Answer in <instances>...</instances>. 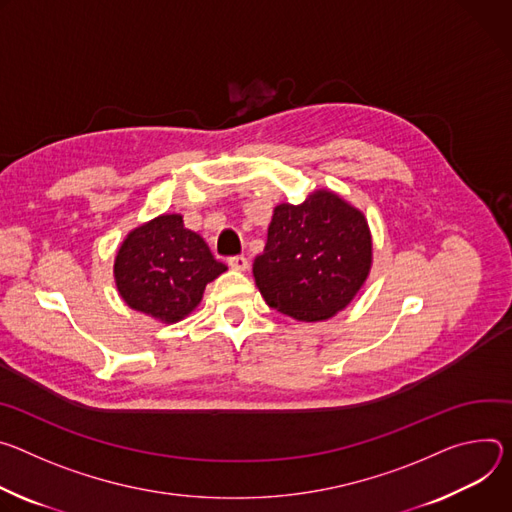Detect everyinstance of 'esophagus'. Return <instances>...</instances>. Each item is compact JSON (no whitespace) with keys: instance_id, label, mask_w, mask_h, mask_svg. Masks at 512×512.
<instances>
[{"instance_id":"34e87169","label":"esophagus","mask_w":512,"mask_h":512,"mask_svg":"<svg viewBox=\"0 0 512 512\" xmlns=\"http://www.w3.org/2000/svg\"><path fill=\"white\" fill-rule=\"evenodd\" d=\"M227 264H230L234 270H240V272L248 270V266H250L246 256H230V258H227Z\"/></svg>"}]
</instances>
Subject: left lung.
<instances>
[{"instance_id":"8db88e82","label":"left lung","mask_w":512,"mask_h":512,"mask_svg":"<svg viewBox=\"0 0 512 512\" xmlns=\"http://www.w3.org/2000/svg\"><path fill=\"white\" fill-rule=\"evenodd\" d=\"M370 262L364 215L337 195L317 191L301 205L274 209L264 252L252 270L272 309L299 321H321L354 299Z\"/></svg>"}]
</instances>
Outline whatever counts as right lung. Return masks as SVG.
<instances>
[{
    "label": "right lung",
    "instance_id": "add662e5",
    "mask_svg": "<svg viewBox=\"0 0 512 512\" xmlns=\"http://www.w3.org/2000/svg\"><path fill=\"white\" fill-rule=\"evenodd\" d=\"M227 266L213 258L201 236L181 215H160L124 240L116 266L122 299L158 321L175 323L201 301L207 282Z\"/></svg>",
    "mask_w": 512,
    "mask_h": 512
}]
</instances>
